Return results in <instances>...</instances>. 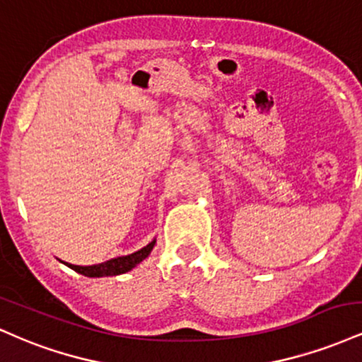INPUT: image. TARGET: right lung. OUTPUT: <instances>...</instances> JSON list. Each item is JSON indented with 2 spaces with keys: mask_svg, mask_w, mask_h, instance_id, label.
<instances>
[{
  "mask_svg": "<svg viewBox=\"0 0 362 362\" xmlns=\"http://www.w3.org/2000/svg\"><path fill=\"white\" fill-rule=\"evenodd\" d=\"M156 240H153L151 243H148L146 247H143L141 250L131 253V255H124V257H117V259H110L107 262H102V264H97V265H86V267H83V265H73V264H68V262H64L68 267H71L73 271L83 274V276L86 277H105V276H119V274H124V272H129L131 269H134L136 265L141 264L146 257L151 253L153 247H155Z\"/></svg>",
  "mask_w": 362,
  "mask_h": 362,
  "instance_id": "1",
  "label": "right lung"
}]
</instances>
